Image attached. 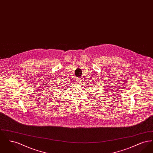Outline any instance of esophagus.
<instances>
[{
    "mask_svg": "<svg viewBox=\"0 0 153 153\" xmlns=\"http://www.w3.org/2000/svg\"><path fill=\"white\" fill-rule=\"evenodd\" d=\"M82 78H80V79H77V82H78V83H79V84H81V83H82Z\"/></svg>",
    "mask_w": 153,
    "mask_h": 153,
    "instance_id": "obj_1",
    "label": "esophagus"
}]
</instances>
